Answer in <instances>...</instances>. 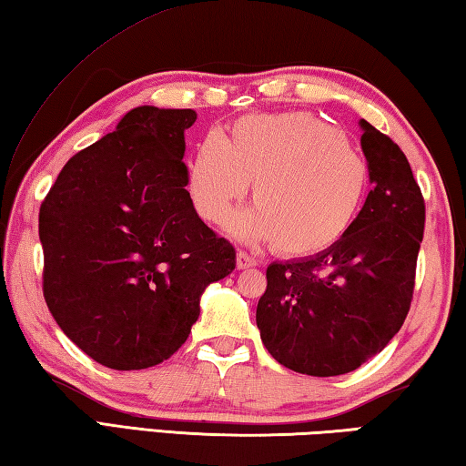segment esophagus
Masks as SVG:
<instances>
[{"instance_id":"34e87169","label":"esophagus","mask_w":466,"mask_h":466,"mask_svg":"<svg viewBox=\"0 0 466 466\" xmlns=\"http://www.w3.org/2000/svg\"><path fill=\"white\" fill-rule=\"evenodd\" d=\"M255 265H258V261L250 255V252L242 248L236 252V267H238V269H248V267H255Z\"/></svg>"}]
</instances>
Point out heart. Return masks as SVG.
<instances>
[{
    "label": "heart",
    "instance_id": "1",
    "mask_svg": "<svg viewBox=\"0 0 466 466\" xmlns=\"http://www.w3.org/2000/svg\"><path fill=\"white\" fill-rule=\"evenodd\" d=\"M250 180L257 208L236 216L232 232L304 257L350 230L364 201L368 167L343 133L317 115H248L232 125L228 141L216 133L201 141L187 188L197 214L219 224Z\"/></svg>",
    "mask_w": 466,
    "mask_h": 466
}]
</instances>
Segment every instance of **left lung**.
Masks as SVG:
<instances>
[{
    "instance_id": "left-lung-1",
    "label": "left lung",
    "mask_w": 466,
    "mask_h": 466,
    "mask_svg": "<svg viewBox=\"0 0 466 466\" xmlns=\"http://www.w3.org/2000/svg\"><path fill=\"white\" fill-rule=\"evenodd\" d=\"M372 191L333 247L267 267L257 327L267 351L294 372L339 376L399 333L411 309L425 201L407 156L361 119Z\"/></svg>"
}]
</instances>
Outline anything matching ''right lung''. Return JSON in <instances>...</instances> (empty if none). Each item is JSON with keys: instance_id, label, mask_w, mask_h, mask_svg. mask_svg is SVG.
Here are the masks:
<instances>
[{"instance_id": "add662e5", "label": "right lung", "mask_w": 466, "mask_h": 466, "mask_svg": "<svg viewBox=\"0 0 466 466\" xmlns=\"http://www.w3.org/2000/svg\"><path fill=\"white\" fill-rule=\"evenodd\" d=\"M191 108L137 106L67 160L38 214L43 294L63 333L98 364L168 360L199 298L236 250L201 222L187 191Z\"/></svg>"}]
</instances>
